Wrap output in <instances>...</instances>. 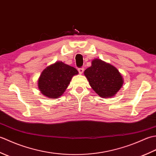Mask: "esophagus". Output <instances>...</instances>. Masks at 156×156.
I'll use <instances>...</instances> for the list:
<instances>
[{
	"instance_id": "34e87169",
	"label": "esophagus",
	"mask_w": 156,
	"mask_h": 156,
	"mask_svg": "<svg viewBox=\"0 0 156 156\" xmlns=\"http://www.w3.org/2000/svg\"><path fill=\"white\" fill-rule=\"evenodd\" d=\"M84 68H78V72H79V73H80V74H82V73H83V72H84Z\"/></svg>"
}]
</instances>
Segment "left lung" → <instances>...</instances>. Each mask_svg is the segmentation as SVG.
<instances>
[{"label":"left lung","mask_w":156,"mask_h":156,"mask_svg":"<svg viewBox=\"0 0 156 156\" xmlns=\"http://www.w3.org/2000/svg\"><path fill=\"white\" fill-rule=\"evenodd\" d=\"M84 74L96 93L104 98L114 97L123 84L118 69L101 59H93Z\"/></svg>","instance_id":"1"}]
</instances>
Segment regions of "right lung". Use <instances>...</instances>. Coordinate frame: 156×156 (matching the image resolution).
Listing matches in <instances>:
<instances>
[{
    "instance_id": "right-lung-1",
    "label": "right lung",
    "mask_w": 156,
    "mask_h": 156,
    "mask_svg": "<svg viewBox=\"0 0 156 156\" xmlns=\"http://www.w3.org/2000/svg\"><path fill=\"white\" fill-rule=\"evenodd\" d=\"M78 74L74 67L57 62L43 70L38 80V88L45 97L58 98L64 94L73 76Z\"/></svg>"
}]
</instances>
